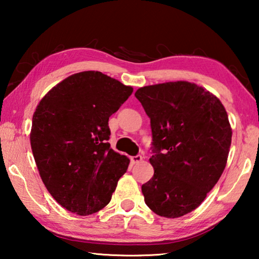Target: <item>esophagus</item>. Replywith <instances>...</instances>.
<instances>
[{
    "label": "esophagus",
    "mask_w": 259,
    "mask_h": 259,
    "mask_svg": "<svg viewBox=\"0 0 259 259\" xmlns=\"http://www.w3.org/2000/svg\"><path fill=\"white\" fill-rule=\"evenodd\" d=\"M143 160V156L142 155H135V156H131L130 157V161H131V163H139V162L140 161H142Z\"/></svg>",
    "instance_id": "34e87169"
}]
</instances>
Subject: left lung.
I'll use <instances>...</instances> for the list:
<instances>
[{
  "mask_svg": "<svg viewBox=\"0 0 259 259\" xmlns=\"http://www.w3.org/2000/svg\"><path fill=\"white\" fill-rule=\"evenodd\" d=\"M136 98L151 120L154 175L143 184L145 203L161 217L177 218L203 202L224 171L232 129L224 106L186 81L139 88Z\"/></svg>",
  "mask_w": 259,
  "mask_h": 259,
  "instance_id": "left-lung-1",
  "label": "left lung"
}]
</instances>
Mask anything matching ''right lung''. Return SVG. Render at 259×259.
<instances>
[{
  "instance_id": "right-lung-1",
  "label": "right lung",
  "mask_w": 259,
  "mask_h": 259,
  "mask_svg": "<svg viewBox=\"0 0 259 259\" xmlns=\"http://www.w3.org/2000/svg\"><path fill=\"white\" fill-rule=\"evenodd\" d=\"M133 91L102 72H81L52 88L35 109L34 159L47 190L68 211H99L126 172L130 160L108 143V119Z\"/></svg>"
}]
</instances>
